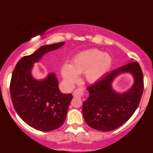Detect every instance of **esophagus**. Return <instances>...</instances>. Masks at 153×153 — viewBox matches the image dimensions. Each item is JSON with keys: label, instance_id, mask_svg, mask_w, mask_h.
I'll list each match as a JSON object with an SVG mask.
<instances>
[{"label": "esophagus", "instance_id": "obj_1", "mask_svg": "<svg viewBox=\"0 0 153 153\" xmlns=\"http://www.w3.org/2000/svg\"><path fill=\"white\" fill-rule=\"evenodd\" d=\"M83 93H84V90L83 88H76L73 93V95L74 97H80L83 95Z\"/></svg>", "mask_w": 153, "mask_h": 153}]
</instances>
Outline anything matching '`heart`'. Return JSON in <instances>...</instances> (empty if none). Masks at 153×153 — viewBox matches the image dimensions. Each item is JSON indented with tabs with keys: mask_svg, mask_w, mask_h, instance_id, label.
I'll list each match as a JSON object with an SVG mask.
<instances>
[{
	"mask_svg": "<svg viewBox=\"0 0 153 153\" xmlns=\"http://www.w3.org/2000/svg\"><path fill=\"white\" fill-rule=\"evenodd\" d=\"M111 59L102 54L98 50H87L79 53L71 61V64L64 63L61 67V74L65 81L74 83L78 79L77 74H85L89 82H96L107 71Z\"/></svg>",
	"mask_w": 153,
	"mask_h": 153,
	"instance_id": "b5f03b06",
	"label": "heart"
}]
</instances>
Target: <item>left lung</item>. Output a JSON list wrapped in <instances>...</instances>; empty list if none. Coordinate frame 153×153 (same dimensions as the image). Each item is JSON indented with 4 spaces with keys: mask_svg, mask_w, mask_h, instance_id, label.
<instances>
[{
    "mask_svg": "<svg viewBox=\"0 0 153 153\" xmlns=\"http://www.w3.org/2000/svg\"><path fill=\"white\" fill-rule=\"evenodd\" d=\"M123 72H130L135 77L133 87L120 94L111 89L113 78ZM144 89L143 74L136 61L120 67L87 87L90 97L83 102V115L87 125L94 129L108 132L117 129L129 120L140 102Z\"/></svg>",
    "mask_w": 153,
    "mask_h": 153,
    "instance_id": "obj_1",
    "label": "left lung"
}]
</instances>
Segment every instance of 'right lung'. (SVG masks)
Listing matches in <instances>:
<instances>
[{"label":"right lung","mask_w":153,"mask_h":153,"mask_svg":"<svg viewBox=\"0 0 153 153\" xmlns=\"http://www.w3.org/2000/svg\"><path fill=\"white\" fill-rule=\"evenodd\" d=\"M63 44L60 42L42 46L33 54L21 58L12 74L10 92L13 107L24 122L37 130L49 132L61 126L73 99L71 93H61L54 74L38 81L30 74L33 63L45 53Z\"/></svg>","instance_id":"right-lung-1"}]
</instances>
